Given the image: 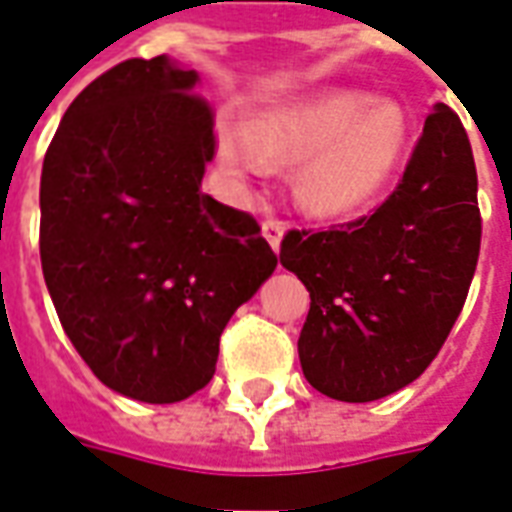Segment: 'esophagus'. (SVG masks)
<instances>
[{
  "instance_id": "esophagus-1",
  "label": "esophagus",
  "mask_w": 512,
  "mask_h": 512,
  "mask_svg": "<svg viewBox=\"0 0 512 512\" xmlns=\"http://www.w3.org/2000/svg\"><path fill=\"white\" fill-rule=\"evenodd\" d=\"M282 233H285V224L279 222V219H266V222H263V235H266V241L274 246V249H279Z\"/></svg>"
}]
</instances>
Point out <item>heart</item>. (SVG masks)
Wrapping results in <instances>:
<instances>
[{
	"instance_id": "heart-1",
	"label": "heart",
	"mask_w": 512,
	"mask_h": 512,
	"mask_svg": "<svg viewBox=\"0 0 512 512\" xmlns=\"http://www.w3.org/2000/svg\"><path fill=\"white\" fill-rule=\"evenodd\" d=\"M408 147L406 115L362 93H329L268 112L249 131L222 134V158L241 175L301 161L296 197L315 216H348L386 189Z\"/></svg>"
}]
</instances>
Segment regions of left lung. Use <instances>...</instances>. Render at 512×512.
Wrapping results in <instances>:
<instances>
[{
    "instance_id": "1",
    "label": "left lung",
    "mask_w": 512,
    "mask_h": 512,
    "mask_svg": "<svg viewBox=\"0 0 512 512\" xmlns=\"http://www.w3.org/2000/svg\"><path fill=\"white\" fill-rule=\"evenodd\" d=\"M480 235L469 136L436 104L376 211L282 238V266L310 290L304 378L326 397L370 403L422 376L461 315Z\"/></svg>"
}]
</instances>
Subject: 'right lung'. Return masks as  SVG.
Listing matches in <instances>:
<instances>
[{
    "mask_svg": "<svg viewBox=\"0 0 512 512\" xmlns=\"http://www.w3.org/2000/svg\"><path fill=\"white\" fill-rule=\"evenodd\" d=\"M197 73L126 60L73 98L40 175V263L73 348L142 403L208 384L233 312L277 268L252 213L202 194L216 153Z\"/></svg>",
    "mask_w": 512,
    "mask_h": 512,
    "instance_id": "add662e5",
    "label": "right lung"
}]
</instances>
